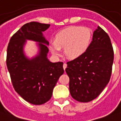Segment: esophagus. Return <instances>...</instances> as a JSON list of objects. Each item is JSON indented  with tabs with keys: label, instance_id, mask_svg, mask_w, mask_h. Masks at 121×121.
Segmentation results:
<instances>
[{
	"label": "esophagus",
	"instance_id": "34e87169",
	"mask_svg": "<svg viewBox=\"0 0 121 121\" xmlns=\"http://www.w3.org/2000/svg\"><path fill=\"white\" fill-rule=\"evenodd\" d=\"M66 67H67V65H66V63H64V64H63V69H64V70H65Z\"/></svg>",
	"mask_w": 121,
	"mask_h": 121
}]
</instances>
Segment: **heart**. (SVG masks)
Returning a JSON list of instances; mask_svg holds the SVG:
<instances>
[{"mask_svg": "<svg viewBox=\"0 0 121 121\" xmlns=\"http://www.w3.org/2000/svg\"><path fill=\"white\" fill-rule=\"evenodd\" d=\"M91 33L86 27L71 26L56 34L55 41H50L49 47L54 55L59 56L61 48H65L67 57L75 59L87 50L90 43Z\"/></svg>", "mask_w": 121, "mask_h": 121, "instance_id": "heart-1", "label": "heart"}]
</instances>
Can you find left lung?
Returning <instances> with one entry per match:
<instances>
[{
    "label": "left lung",
    "mask_w": 121,
    "mask_h": 121,
    "mask_svg": "<svg viewBox=\"0 0 121 121\" xmlns=\"http://www.w3.org/2000/svg\"><path fill=\"white\" fill-rule=\"evenodd\" d=\"M114 52L109 37L99 26L81 56L67 62L66 72L70 78L71 96L80 102L98 97L109 83L112 73Z\"/></svg>",
    "instance_id": "left-lung-1"
}]
</instances>
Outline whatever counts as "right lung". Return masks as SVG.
Here are the masks:
<instances>
[{"instance_id": "add662e5", "label": "right lung", "mask_w": 121, "mask_h": 121, "mask_svg": "<svg viewBox=\"0 0 121 121\" xmlns=\"http://www.w3.org/2000/svg\"><path fill=\"white\" fill-rule=\"evenodd\" d=\"M49 26L36 22L27 23L12 36L7 47L6 66L12 86L24 99L34 105L49 100L53 88L64 73L63 62H51L47 58L49 42L42 32ZM26 39L40 43V54L31 60L23 52Z\"/></svg>"}]
</instances>
